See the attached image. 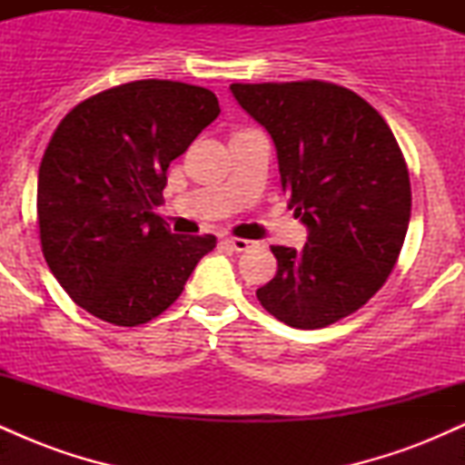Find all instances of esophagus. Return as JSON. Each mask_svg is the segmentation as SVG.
<instances>
[{"label": "esophagus", "instance_id": "esophagus-1", "mask_svg": "<svg viewBox=\"0 0 465 465\" xmlns=\"http://www.w3.org/2000/svg\"><path fill=\"white\" fill-rule=\"evenodd\" d=\"M225 244L232 251H238V253H242V251H247V249H251V242L249 240H244V238H225Z\"/></svg>", "mask_w": 465, "mask_h": 465}]
</instances>
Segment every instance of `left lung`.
I'll return each instance as SVG.
<instances>
[{
    "mask_svg": "<svg viewBox=\"0 0 465 465\" xmlns=\"http://www.w3.org/2000/svg\"><path fill=\"white\" fill-rule=\"evenodd\" d=\"M269 131L303 249L271 247L277 273L258 300L291 328L317 330L365 306L398 262L411 218L407 162L382 115L323 80L233 83Z\"/></svg>",
    "mask_w": 465,
    "mask_h": 465,
    "instance_id": "1",
    "label": "left lung"
}]
</instances>
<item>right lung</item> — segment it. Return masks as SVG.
Here are the masks:
<instances>
[{
  "label": "right lung",
  "instance_id": "right-lung-1",
  "mask_svg": "<svg viewBox=\"0 0 465 465\" xmlns=\"http://www.w3.org/2000/svg\"><path fill=\"white\" fill-rule=\"evenodd\" d=\"M221 114L216 95L173 80H135L83 100L47 143L36 185L41 249L65 292L114 325L173 306L216 238L173 233L165 173Z\"/></svg>",
  "mask_w": 465,
  "mask_h": 465
}]
</instances>
